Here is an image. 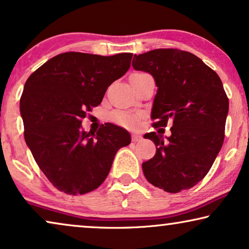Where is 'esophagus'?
Here are the masks:
<instances>
[{"instance_id":"esophagus-1","label":"esophagus","mask_w":249,"mask_h":249,"mask_svg":"<svg viewBox=\"0 0 249 249\" xmlns=\"http://www.w3.org/2000/svg\"><path fill=\"white\" fill-rule=\"evenodd\" d=\"M131 139H132V142H138L142 141V137L141 135H136V134H134V135H132Z\"/></svg>"}]
</instances>
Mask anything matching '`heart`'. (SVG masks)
I'll list each match as a JSON object with an SVG mask.
<instances>
[{
  "label": "heart",
  "instance_id": "obj_1",
  "mask_svg": "<svg viewBox=\"0 0 249 249\" xmlns=\"http://www.w3.org/2000/svg\"><path fill=\"white\" fill-rule=\"evenodd\" d=\"M139 76V74H145V73H135ZM134 74V76H135ZM111 119L115 124L122 127L128 128V129H136L141 124V117L136 113H131V112L127 111H115L112 113Z\"/></svg>",
  "mask_w": 249,
  "mask_h": 249
}]
</instances>
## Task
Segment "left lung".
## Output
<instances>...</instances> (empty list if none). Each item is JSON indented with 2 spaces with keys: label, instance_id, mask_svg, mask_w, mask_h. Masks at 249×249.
I'll return each instance as SVG.
<instances>
[{
  "label": "left lung",
  "instance_id": "left-lung-1",
  "mask_svg": "<svg viewBox=\"0 0 249 249\" xmlns=\"http://www.w3.org/2000/svg\"><path fill=\"white\" fill-rule=\"evenodd\" d=\"M132 67L154 78L153 127L172 124L164 140L148 132L156 145L154 158L142 163L148 182L168 193L198 183L222 147L229 100L215 71L194 54L175 49L153 50L134 56Z\"/></svg>",
  "mask_w": 249,
  "mask_h": 249
}]
</instances>
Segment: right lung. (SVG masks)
I'll return each mask as SVG.
<instances>
[{"label": "right lung", "mask_w": 249, "mask_h": 249, "mask_svg": "<svg viewBox=\"0 0 249 249\" xmlns=\"http://www.w3.org/2000/svg\"><path fill=\"white\" fill-rule=\"evenodd\" d=\"M131 53L112 56L67 52L52 57L27 79L20 98L25 141L47 179L69 195L89 193L110 172L130 134L107 124L86 132L81 120L107 87L130 68Z\"/></svg>", "instance_id": "obj_1"}]
</instances>
